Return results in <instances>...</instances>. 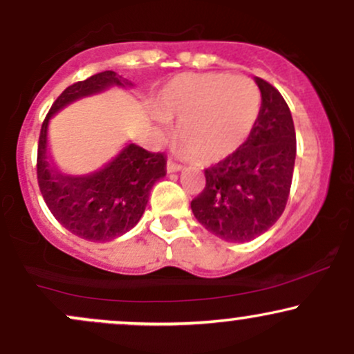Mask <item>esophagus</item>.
Listing matches in <instances>:
<instances>
[{
    "label": "esophagus",
    "instance_id": "34e87169",
    "mask_svg": "<svg viewBox=\"0 0 354 354\" xmlns=\"http://www.w3.org/2000/svg\"><path fill=\"white\" fill-rule=\"evenodd\" d=\"M180 169H181V165H178V163H174V161L168 160V163H166V171L176 173V171H180Z\"/></svg>",
    "mask_w": 354,
    "mask_h": 354
}]
</instances>
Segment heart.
Here are the masks:
<instances>
[{"label": "heart", "instance_id": "heart-1", "mask_svg": "<svg viewBox=\"0 0 354 354\" xmlns=\"http://www.w3.org/2000/svg\"><path fill=\"white\" fill-rule=\"evenodd\" d=\"M261 93L253 80L225 73L181 75L156 98V113L178 121L174 143L198 165H213L236 153L253 133Z\"/></svg>", "mask_w": 354, "mask_h": 354}]
</instances>
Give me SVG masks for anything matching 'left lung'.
<instances>
[{
	"label": "left lung",
	"instance_id": "left-lung-1",
	"mask_svg": "<svg viewBox=\"0 0 354 354\" xmlns=\"http://www.w3.org/2000/svg\"><path fill=\"white\" fill-rule=\"evenodd\" d=\"M261 111L246 143L205 169V189L191 201L194 218L225 241H250L281 216L296 158L291 111L273 84L254 78Z\"/></svg>",
	"mask_w": 354,
	"mask_h": 354
}]
</instances>
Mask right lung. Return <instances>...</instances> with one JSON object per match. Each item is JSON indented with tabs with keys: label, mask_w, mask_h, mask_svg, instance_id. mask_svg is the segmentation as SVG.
<instances>
[{
	"label": "right lung",
	"mask_w": 354,
	"mask_h": 354,
	"mask_svg": "<svg viewBox=\"0 0 354 354\" xmlns=\"http://www.w3.org/2000/svg\"><path fill=\"white\" fill-rule=\"evenodd\" d=\"M109 86H133L115 71H103L64 89L44 118L38 141L39 191L53 216L68 231L88 241H109L129 231L143 216L149 191L166 174L163 153L126 145L103 166L86 174H64L48 154V124L59 109Z\"/></svg>",
	"instance_id": "right-lung-1"
}]
</instances>
